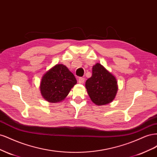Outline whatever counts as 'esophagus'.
Returning a JSON list of instances; mask_svg holds the SVG:
<instances>
[{
	"label": "esophagus",
	"mask_w": 157,
	"mask_h": 157,
	"mask_svg": "<svg viewBox=\"0 0 157 157\" xmlns=\"http://www.w3.org/2000/svg\"><path fill=\"white\" fill-rule=\"evenodd\" d=\"M84 80H85L84 78L80 77V78H78V82H79L80 84H84Z\"/></svg>",
	"instance_id": "34e87169"
}]
</instances>
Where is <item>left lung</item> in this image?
<instances>
[{"instance_id": "1", "label": "left lung", "mask_w": 157, "mask_h": 157, "mask_svg": "<svg viewBox=\"0 0 157 157\" xmlns=\"http://www.w3.org/2000/svg\"><path fill=\"white\" fill-rule=\"evenodd\" d=\"M85 86L91 100L97 105L112 102L118 91L116 78L99 63L92 67V75Z\"/></svg>"}]
</instances>
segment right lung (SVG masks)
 Listing matches in <instances>:
<instances>
[{
    "instance_id": "obj_1",
    "label": "right lung",
    "mask_w": 157,
    "mask_h": 157,
    "mask_svg": "<svg viewBox=\"0 0 157 157\" xmlns=\"http://www.w3.org/2000/svg\"><path fill=\"white\" fill-rule=\"evenodd\" d=\"M77 83L74 75L63 64H57L43 75L40 84L42 96L50 103H58L67 96Z\"/></svg>"
}]
</instances>
